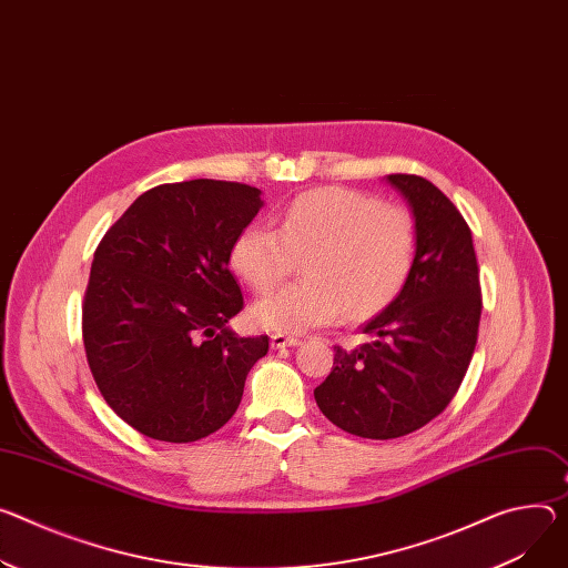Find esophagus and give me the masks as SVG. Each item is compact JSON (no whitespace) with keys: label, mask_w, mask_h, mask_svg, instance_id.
<instances>
[{"label":"esophagus","mask_w":568,"mask_h":568,"mask_svg":"<svg viewBox=\"0 0 568 568\" xmlns=\"http://www.w3.org/2000/svg\"><path fill=\"white\" fill-rule=\"evenodd\" d=\"M298 337L294 335H283V333H274L272 335V348H287V346H296Z\"/></svg>","instance_id":"34e87169"}]
</instances>
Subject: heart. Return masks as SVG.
<instances>
[{
    "label": "heart",
    "instance_id": "heart-1",
    "mask_svg": "<svg viewBox=\"0 0 568 568\" xmlns=\"http://www.w3.org/2000/svg\"><path fill=\"white\" fill-rule=\"evenodd\" d=\"M417 220L400 203L348 187H317L292 199L278 226H244L231 244V267L267 294L303 257L305 281L257 301L251 320L276 333H303L342 313L378 315L405 287L417 253Z\"/></svg>",
    "mask_w": 568,
    "mask_h": 568
}]
</instances>
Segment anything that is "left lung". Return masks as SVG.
Masks as SVG:
<instances>
[{
	"mask_svg": "<svg viewBox=\"0 0 568 568\" xmlns=\"http://www.w3.org/2000/svg\"><path fill=\"white\" fill-rule=\"evenodd\" d=\"M417 220V253L400 294L363 326L372 339L335 346L328 378L315 389L337 428L394 439L419 430L457 394L478 342L480 270L471 229L428 179L389 174Z\"/></svg>",
	"mask_w": 568,
	"mask_h": 568,
	"instance_id": "8db88e82",
	"label": "left lung"
}]
</instances>
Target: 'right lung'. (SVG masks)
<instances>
[{
  "label": "right lung",
  "mask_w": 568,
  "mask_h": 568,
  "mask_svg": "<svg viewBox=\"0 0 568 568\" xmlns=\"http://www.w3.org/2000/svg\"><path fill=\"white\" fill-rule=\"evenodd\" d=\"M263 209L261 190L215 179L140 194L101 237L83 296L92 378L138 433L187 444L220 430L270 337L229 331L244 296L231 244Z\"/></svg>",
  "instance_id": "right-lung-1"
}]
</instances>
